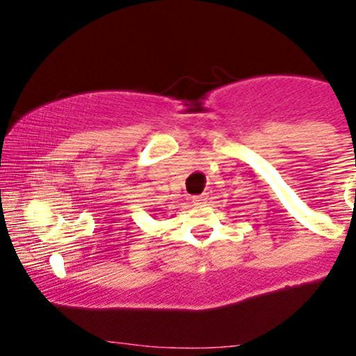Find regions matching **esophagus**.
Instances as JSON below:
<instances>
[{"label":"esophagus","mask_w":356,"mask_h":356,"mask_svg":"<svg viewBox=\"0 0 356 356\" xmlns=\"http://www.w3.org/2000/svg\"><path fill=\"white\" fill-rule=\"evenodd\" d=\"M207 201H208V196H204V195L195 196V198H193V203H195V204H204Z\"/></svg>","instance_id":"esophagus-1"}]
</instances>
